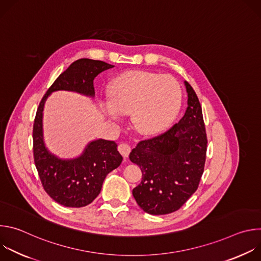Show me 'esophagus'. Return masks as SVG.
Segmentation results:
<instances>
[{"instance_id": "1", "label": "esophagus", "mask_w": 261, "mask_h": 261, "mask_svg": "<svg viewBox=\"0 0 261 261\" xmlns=\"http://www.w3.org/2000/svg\"><path fill=\"white\" fill-rule=\"evenodd\" d=\"M118 150H119V152L122 154V156H123L124 158H128L130 152H131V147H130V145H129L128 143L122 142V143L119 144Z\"/></svg>"}]
</instances>
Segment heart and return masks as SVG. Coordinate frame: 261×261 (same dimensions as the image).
<instances>
[{
    "mask_svg": "<svg viewBox=\"0 0 261 261\" xmlns=\"http://www.w3.org/2000/svg\"><path fill=\"white\" fill-rule=\"evenodd\" d=\"M110 100L104 111L111 119L131 114L134 128L140 134L152 135L169 126L181 102V90L170 75L148 71L121 74L110 86Z\"/></svg>",
    "mask_w": 261,
    "mask_h": 261,
    "instance_id": "b5f03b06",
    "label": "heart"
}]
</instances>
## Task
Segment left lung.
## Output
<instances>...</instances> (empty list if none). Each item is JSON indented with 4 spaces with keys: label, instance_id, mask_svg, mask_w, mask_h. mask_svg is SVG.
Segmentation results:
<instances>
[{
    "label": "left lung",
    "instance_id": "1",
    "mask_svg": "<svg viewBox=\"0 0 261 261\" xmlns=\"http://www.w3.org/2000/svg\"><path fill=\"white\" fill-rule=\"evenodd\" d=\"M188 107L170 129L140 140L129 158L142 172L132 194L147 214L166 215L180 208L197 190L206 158L207 137L200 102L185 82Z\"/></svg>",
    "mask_w": 261,
    "mask_h": 261
}]
</instances>
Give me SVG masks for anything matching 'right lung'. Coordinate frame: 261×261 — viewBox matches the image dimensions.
<instances>
[{"instance_id": "right-lung-1", "label": "right lung", "mask_w": 261, "mask_h": 261, "mask_svg": "<svg viewBox=\"0 0 261 261\" xmlns=\"http://www.w3.org/2000/svg\"><path fill=\"white\" fill-rule=\"evenodd\" d=\"M115 66L102 61L80 59L73 62L47 90L37 109L33 126V154L45 192L58 203L68 207L90 204L100 193L106 175L120 166L123 157L115 141L94 140L84 154L73 160L51 155L42 136V111L46 98L55 91H72L95 95L94 80L99 73Z\"/></svg>"}]
</instances>
